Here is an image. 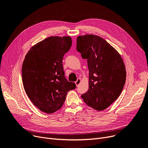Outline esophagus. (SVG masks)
<instances>
[{"instance_id":"esophagus-1","label":"esophagus","mask_w":148,"mask_h":148,"mask_svg":"<svg viewBox=\"0 0 148 148\" xmlns=\"http://www.w3.org/2000/svg\"><path fill=\"white\" fill-rule=\"evenodd\" d=\"M80 83H81V79H80V78H78V79L77 80V81L75 82V83L77 86H78V85H79Z\"/></svg>"}]
</instances>
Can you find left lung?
<instances>
[{
	"mask_svg": "<svg viewBox=\"0 0 148 148\" xmlns=\"http://www.w3.org/2000/svg\"><path fill=\"white\" fill-rule=\"evenodd\" d=\"M77 51L87 60L88 90L82 95L93 109L103 111L119 97L126 80L123 59L101 37L86 34L77 38Z\"/></svg>",
	"mask_w": 148,
	"mask_h": 148,
	"instance_id": "left-lung-1",
	"label": "left lung"
}]
</instances>
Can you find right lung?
Instances as JSON below:
<instances>
[{"label":"right lung","instance_id":"add662e5","mask_svg":"<svg viewBox=\"0 0 148 148\" xmlns=\"http://www.w3.org/2000/svg\"><path fill=\"white\" fill-rule=\"evenodd\" d=\"M72 45L69 36H51L32 46L22 66L24 90L32 102L47 114L63 105L67 92L76 88L65 77L62 60Z\"/></svg>","mask_w":148,"mask_h":148}]
</instances>
